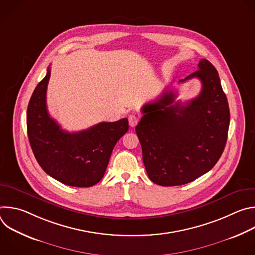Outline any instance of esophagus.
<instances>
[{
    "label": "esophagus",
    "instance_id": "obj_1",
    "mask_svg": "<svg viewBox=\"0 0 255 255\" xmlns=\"http://www.w3.org/2000/svg\"><path fill=\"white\" fill-rule=\"evenodd\" d=\"M128 119H129V125H130L131 127H135V126L138 124L139 118H138L137 116H135V115H130Z\"/></svg>",
    "mask_w": 255,
    "mask_h": 255
}]
</instances>
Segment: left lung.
Segmentation results:
<instances>
[{
	"label": "left lung",
	"instance_id": "8db88e82",
	"mask_svg": "<svg viewBox=\"0 0 255 255\" xmlns=\"http://www.w3.org/2000/svg\"><path fill=\"white\" fill-rule=\"evenodd\" d=\"M198 70L180 80L197 78L198 97L174 104L172 91L157 102L144 105L135 128L148 177L163 187L185 185L214 167L221 157L228 136L230 111L219 75L207 59Z\"/></svg>",
	"mask_w": 255,
	"mask_h": 255
}]
</instances>
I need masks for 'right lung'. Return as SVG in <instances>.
Here are the masks:
<instances>
[{
	"mask_svg": "<svg viewBox=\"0 0 255 255\" xmlns=\"http://www.w3.org/2000/svg\"><path fill=\"white\" fill-rule=\"evenodd\" d=\"M49 78L48 67L28 104L27 133L32 151L42 169L60 183L92 187L103 178L114 146L128 131V119L101 122L76 133L62 130L47 111Z\"/></svg>",
	"mask_w": 255,
	"mask_h": 255,
	"instance_id": "1",
	"label": "right lung"
}]
</instances>
